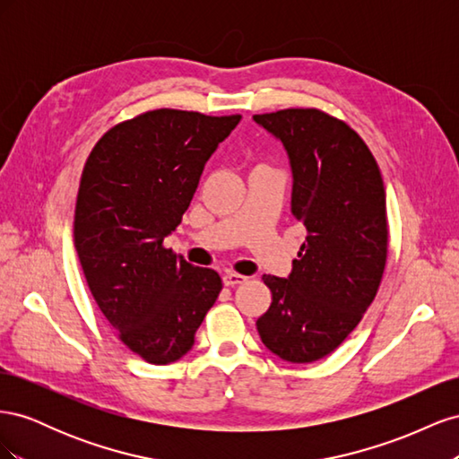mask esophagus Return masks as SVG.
Returning <instances> with one entry per match:
<instances>
[{"mask_svg": "<svg viewBox=\"0 0 459 459\" xmlns=\"http://www.w3.org/2000/svg\"><path fill=\"white\" fill-rule=\"evenodd\" d=\"M221 280H224V285H226V287H235V285L245 283V281L248 280V277H247V275H241V273H235V272H226L224 277H221Z\"/></svg>", "mask_w": 459, "mask_h": 459, "instance_id": "34e87169", "label": "esophagus"}]
</instances>
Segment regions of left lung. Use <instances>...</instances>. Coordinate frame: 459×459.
<instances>
[{
	"instance_id": "1",
	"label": "left lung",
	"mask_w": 459,
	"mask_h": 459,
	"mask_svg": "<svg viewBox=\"0 0 459 459\" xmlns=\"http://www.w3.org/2000/svg\"><path fill=\"white\" fill-rule=\"evenodd\" d=\"M253 118L287 151L290 211L308 231L287 280L262 277L272 304L256 329L275 356L310 364L351 335L379 290L388 251L383 178L362 137L324 110Z\"/></svg>"
}]
</instances>
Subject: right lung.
Instances as JSON below:
<instances>
[{
  "mask_svg": "<svg viewBox=\"0 0 459 459\" xmlns=\"http://www.w3.org/2000/svg\"><path fill=\"white\" fill-rule=\"evenodd\" d=\"M241 115L147 110L110 128L80 178L74 247L88 287L118 339L164 366L191 351L221 280L162 245L182 221L206 160Z\"/></svg>",
  "mask_w": 459,
  "mask_h": 459,
  "instance_id": "1",
  "label": "right lung"
}]
</instances>
